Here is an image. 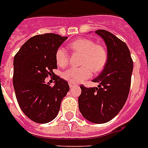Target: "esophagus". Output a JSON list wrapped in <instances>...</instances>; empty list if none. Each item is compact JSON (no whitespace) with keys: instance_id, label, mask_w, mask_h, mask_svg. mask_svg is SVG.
Masks as SVG:
<instances>
[{"instance_id":"obj_1","label":"esophagus","mask_w":148,"mask_h":148,"mask_svg":"<svg viewBox=\"0 0 148 148\" xmlns=\"http://www.w3.org/2000/svg\"><path fill=\"white\" fill-rule=\"evenodd\" d=\"M69 86H70V88H73V87H74V86H75V84H71V83H69Z\"/></svg>"}]
</instances>
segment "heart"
Wrapping results in <instances>:
<instances>
[{
  "label": "heart",
  "instance_id": "heart-1",
  "mask_svg": "<svg viewBox=\"0 0 148 148\" xmlns=\"http://www.w3.org/2000/svg\"><path fill=\"white\" fill-rule=\"evenodd\" d=\"M70 48L75 53H81L80 67H71L62 74L63 78L69 83L79 84L92 76L93 71L98 73L105 67L108 61V50L103 45L95 44L88 38H78L73 40ZM56 62L60 67H66L69 63V55L62 47H58L55 53Z\"/></svg>",
  "mask_w": 148,
  "mask_h": 148
}]
</instances>
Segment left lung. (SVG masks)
<instances>
[{
    "label": "left lung",
    "instance_id": "obj_1",
    "mask_svg": "<svg viewBox=\"0 0 148 148\" xmlns=\"http://www.w3.org/2000/svg\"><path fill=\"white\" fill-rule=\"evenodd\" d=\"M95 33L103 38L108 48L105 67L93 82L97 88L81 85L78 107L81 114L89 121L103 124L110 121L124 107L128 97L133 71V60L124 41L105 30Z\"/></svg>",
    "mask_w": 148,
    "mask_h": 148
}]
</instances>
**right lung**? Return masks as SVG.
<instances>
[{"mask_svg":"<svg viewBox=\"0 0 148 148\" xmlns=\"http://www.w3.org/2000/svg\"><path fill=\"white\" fill-rule=\"evenodd\" d=\"M67 38L53 33L34 36L14 56L13 84L17 101L24 114L38 124L55 118L70 89L67 81L53 72L58 68L56 51ZM49 76H55L53 87L45 83Z\"/></svg>","mask_w":148,"mask_h":148,"instance_id":"obj_1","label":"right lung"}]
</instances>
